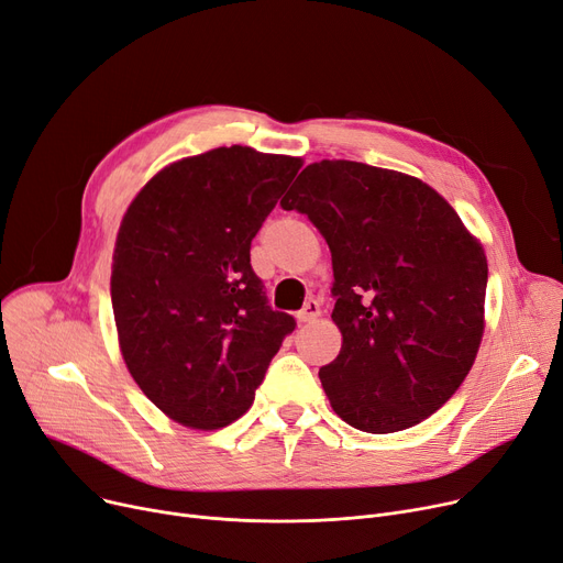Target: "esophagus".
<instances>
[{
    "label": "esophagus",
    "mask_w": 563,
    "mask_h": 563,
    "mask_svg": "<svg viewBox=\"0 0 563 563\" xmlns=\"http://www.w3.org/2000/svg\"><path fill=\"white\" fill-rule=\"evenodd\" d=\"M320 316V302L318 300H307L305 307L298 311V320L300 323H309V320Z\"/></svg>",
    "instance_id": "34e87169"
}]
</instances>
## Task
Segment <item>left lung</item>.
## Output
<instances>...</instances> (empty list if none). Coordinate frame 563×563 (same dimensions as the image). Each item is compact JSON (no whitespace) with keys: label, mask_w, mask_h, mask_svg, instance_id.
<instances>
[{"label":"left lung","mask_w":563,"mask_h":563,"mask_svg":"<svg viewBox=\"0 0 563 563\" xmlns=\"http://www.w3.org/2000/svg\"><path fill=\"white\" fill-rule=\"evenodd\" d=\"M282 208L307 216L332 252L343 345L318 378L334 412L364 433L431 417L484 334V247L433 187L351 159L302 169Z\"/></svg>","instance_id":"8db88e82"}]
</instances>
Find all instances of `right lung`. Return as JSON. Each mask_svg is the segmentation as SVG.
<instances>
[{
    "label": "right lung",
    "instance_id": "1",
    "mask_svg": "<svg viewBox=\"0 0 563 563\" xmlns=\"http://www.w3.org/2000/svg\"><path fill=\"white\" fill-rule=\"evenodd\" d=\"M300 157L222 146L178 159L130 203L112 265V307L130 376L174 421L216 431L245 415L296 330L267 305L252 238Z\"/></svg>",
    "mask_w": 563,
    "mask_h": 563
}]
</instances>
